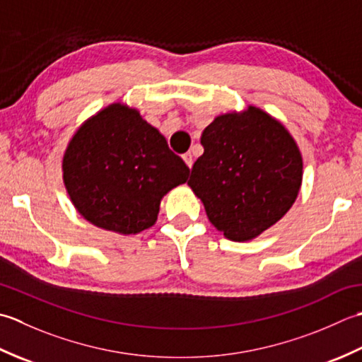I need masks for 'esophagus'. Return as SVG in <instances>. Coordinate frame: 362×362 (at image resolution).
I'll return each instance as SVG.
<instances>
[{"label":"esophagus","instance_id":"34e87169","mask_svg":"<svg viewBox=\"0 0 362 362\" xmlns=\"http://www.w3.org/2000/svg\"><path fill=\"white\" fill-rule=\"evenodd\" d=\"M182 159H184V162H186V164H187V167L192 168V165H194V156H192V153L187 151L186 154H182Z\"/></svg>","mask_w":362,"mask_h":362}]
</instances>
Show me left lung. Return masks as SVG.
I'll return each mask as SVG.
<instances>
[{
  "label": "left lung",
  "instance_id": "1",
  "mask_svg": "<svg viewBox=\"0 0 362 362\" xmlns=\"http://www.w3.org/2000/svg\"><path fill=\"white\" fill-rule=\"evenodd\" d=\"M187 184L226 239L245 242L274 226L297 200L303 159L281 123L262 109L214 119Z\"/></svg>",
  "mask_w": 362,
  "mask_h": 362
}]
</instances>
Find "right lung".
Instances as JSON below:
<instances>
[{
	"label": "right lung",
	"mask_w": 362,
	"mask_h": 362,
	"mask_svg": "<svg viewBox=\"0 0 362 362\" xmlns=\"http://www.w3.org/2000/svg\"><path fill=\"white\" fill-rule=\"evenodd\" d=\"M62 172L87 222L128 235L156 223L162 197L187 181L189 167L137 109L114 103L81 124Z\"/></svg>",
	"instance_id": "add662e5"
}]
</instances>
